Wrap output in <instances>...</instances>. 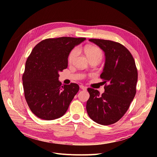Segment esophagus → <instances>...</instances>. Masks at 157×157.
Returning <instances> with one entry per match:
<instances>
[{
	"label": "esophagus",
	"mask_w": 157,
	"mask_h": 157,
	"mask_svg": "<svg viewBox=\"0 0 157 157\" xmlns=\"http://www.w3.org/2000/svg\"><path fill=\"white\" fill-rule=\"evenodd\" d=\"M79 87H80V88H81V89L83 90H86V86H83V85H80V86H79Z\"/></svg>",
	"instance_id": "obj_1"
}]
</instances>
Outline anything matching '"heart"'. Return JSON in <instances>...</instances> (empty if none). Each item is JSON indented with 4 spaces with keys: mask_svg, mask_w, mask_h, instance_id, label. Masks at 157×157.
<instances>
[{
    "mask_svg": "<svg viewBox=\"0 0 157 157\" xmlns=\"http://www.w3.org/2000/svg\"><path fill=\"white\" fill-rule=\"evenodd\" d=\"M85 53L90 60H101L103 56L102 49L97 46H86L84 49ZM79 53V48L78 47L74 48L70 52L68 55V62L70 63L74 62Z\"/></svg>",
    "mask_w": 157,
    "mask_h": 157,
    "instance_id": "obj_1",
    "label": "heart"
}]
</instances>
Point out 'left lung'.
<instances>
[{
  "label": "left lung",
  "instance_id": "left-lung-1",
  "mask_svg": "<svg viewBox=\"0 0 157 157\" xmlns=\"http://www.w3.org/2000/svg\"><path fill=\"white\" fill-rule=\"evenodd\" d=\"M105 53V62L101 78L104 81L105 92L87 90L88 116L98 124L109 125L120 120L129 108L136 94L137 69L134 57L121 44L114 41L90 39Z\"/></svg>",
  "mask_w": 157,
  "mask_h": 157
}]
</instances>
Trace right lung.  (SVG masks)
I'll list each match as a JSON object with an SVG mask.
<instances>
[{
    "instance_id": "add662e5",
    "label": "right lung",
    "mask_w": 157,
    "mask_h": 157,
    "mask_svg": "<svg viewBox=\"0 0 157 157\" xmlns=\"http://www.w3.org/2000/svg\"><path fill=\"white\" fill-rule=\"evenodd\" d=\"M84 37H62L43 40L32 49L22 76L25 98L31 111L45 120L59 118L66 113L79 85H62L59 72L67 67L72 49Z\"/></svg>"
}]
</instances>
